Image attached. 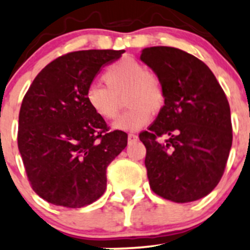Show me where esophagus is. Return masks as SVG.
Instances as JSON below:
<instances>
[{
	"instance_id": "esophagus-1",
	"label": "esophagus",
	"mask_w": 250,
	"mask_h": 250,
	"mask_svg": "<svg viewBox=\"0 0 250 250\" xmlns=\"http://www.w3.org/2000/svg\"><path fill=\"white\" fill-rule=\"evenodd\" d=\"M127 140H128V142H136V141L138 140V136L136 135V133H128Z\"/></svg>"
}]
</instances>
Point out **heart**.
<instances>
[{"instance_id":"1","label":"heart","mask_w":250,"mask_h":250,"mask_svg":"<svg viewBox=\"0 0 250 250\" xmlns=\"http://www.w3.org/2000/svg\"><path fill=\"white\" fill-rule=\"evenodd\" d=\"M104 85L91 84L86 89L87 104L104 120L114 119L119 110V97L124 95L128 108L115 120L113 127L136 131L150 122L165 104V87L161 79L144 63L125 58L112 63L102 74Z\"/></svg>"}]
</instances>
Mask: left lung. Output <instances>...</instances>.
<instances>
[{
    "label": "left lung",
    "instance_id": "1",
    "mask_svg": "<svg viewBox=\"0 0 250 250\" xmlns=\"http://www.w3.org/2000/svg\"><path fill=\"white\" fill-rule=\"evenodd\" d=\"M141 60L165 87L164 107L140 133L149 185L177 203L202 199L220 182L232 144L225 92L205 62L181 49L146 48Z\"/></svg>",
    "mask_w": 250,
    "mask_h": 250
}]
</instances>
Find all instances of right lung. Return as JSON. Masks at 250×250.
I'll list each match as a JSON object with an SVG mask.
<instances>
[{"instance_id":"right-lung-1","label":"right lung","mask_w":250,"mask_h":250,"mask_svg":"<svg viewBox=\"0 0 250 250\" xmlns=\"http://www.w3.org/2000/svg\"><path fill=\"white\" fill-rule=\"evenodd\" d=\"M124 50H79L59 56L33 79L19 112L18 148L33 191L56 206L81 208L102 196L107 167L127 144L87 104L100 68Z\"/></svg>"}]
</instances>
